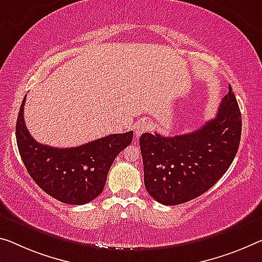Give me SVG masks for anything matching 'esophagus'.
Wrapping results in <instances>:
<instances>
[{"instance_id":"1","label":"esophagus","mask_w":262,"mask_h":262,"mask_svg":"<svg viewBox=\"0 0 262 262\" xmlns=\"http://www.w3.org/2000/svg\"><path fill=\"white\" fill-rule=\"evenodd\" d=\"M147 130H150V123L146 122V120H140V122L136 124V127H135L136 138H139V137Z\"/></svg>"}]
</instances>
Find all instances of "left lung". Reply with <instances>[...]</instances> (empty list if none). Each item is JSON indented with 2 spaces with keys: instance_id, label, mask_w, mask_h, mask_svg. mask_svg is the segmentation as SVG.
Listing matches in <instances>:
<instances>
[{
  "instance_id": "8db88e82",
  "label": "left lung",
  "mask_w": 262,
  "mask_h": 262,
  "mask_svg": "<svg viewBox=\"0 0 262 262\" xmlns=\"http://www.w3.org/2000/svg\"><path fill=\"white\" fill-rule=\"evenodd\" d=\"M240 137L241 112L231 85L215 118L199 130L174 137L143 134L139 144L147 193L168 206L198 198L231 166Z\"/></svg>"
}]
</instances>
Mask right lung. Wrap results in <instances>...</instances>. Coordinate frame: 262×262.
Wrapping results in <instances>:
<instances>
[{
	"instance_id": "right-lung-1",
	"label": "right lung",
	"mask_w": 262,
	"mask_h": 262,
	"mask_svg": "<svg viewBox=\"0 0 262 262\" xmlns=\"http://www.w3.org/2000/svg\"><path fill=\"white\" fill-rule=\"evenodd\" d=\"M24 103L26 97L16 122V142L34 182L64 204L84 205L97 198L115 158L131 144L134 131L108 135L76 147H51L36 142L27 130Z\"/></svg>"
}]
</instances>
